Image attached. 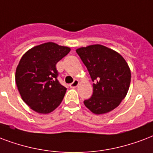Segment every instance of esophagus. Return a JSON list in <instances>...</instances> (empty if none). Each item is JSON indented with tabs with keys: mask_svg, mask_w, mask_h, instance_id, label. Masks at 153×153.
Wrapping results in <instances>:
<instances>
[{
	"mask_svg": "<svg viewBox=\"0 0 153 153\" xmlns=\"http://www.w3.org/2000/svg\"><path fill=\"white\" fill-rule=\"evenodd\" d=\"M78 85H79V80H77V79H74V82L70 84V87H71V88H75V87H78Z\"/></svg>",
	"mask_w": 153,
	"mask_h": 153,
	"instance_id": "esophagus-1",
	"label": "esophagus"
}]
</instances>
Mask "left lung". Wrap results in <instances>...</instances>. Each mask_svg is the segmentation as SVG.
<instances>
[{"instance_id":"8db88e82","label":"left lung","mask_w":153,"mask_h":153,"mask_svg":"<svg viewBox=\"0 0 153 153\" xmlns=\"http://www.w3.org/2000/svg\"><path fill=\"white\" fill-rule=\"evenodd\" d=\"M93 83V94L84 104L96 115L109 112L125 98L131 82V71L122 56L102 45L77 49Z\"/></svg>"}]
</instances>
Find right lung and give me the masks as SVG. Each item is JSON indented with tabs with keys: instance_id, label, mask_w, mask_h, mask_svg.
Instances as JSON below:
<instances>
[{
	"instance_id": "1",
	"label": "right lung",
	"mask_w": 153,
	"mask_h": 153,
	"mask_svg": "<svg viewBox=\"0 0 153 153\" xmlns=\"http://www.w3.org/2000/svg\"><path fill=\"white\" fill-rule=\"evenodd\" d=\"M71 51L66 46L47 42L22 56L15 80L23 101L36 112L47 114L61 103L66 88L58 80L56 64Z\"/></svg>"
}]
</instances>
